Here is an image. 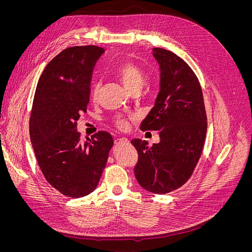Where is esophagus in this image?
<instances>
[{"instance_id":"esophagus-1","label":"esophagus","mask_w":252,"mask_h":252,"mask_svg":"<svg viewBox=\"0 0 252 252\" xmlns=\"http://www.w3.org/2000/svg\"><path fill=\"white\" fill-rule=\"evenodd\" d=\"M129 141L126 139V138H125V137H123V138H119V139H116L115 140V143L116 144H127Z\"/></svg>"}]
</instances>
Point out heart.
<instances>
[{
  "mask_svg": "<svg viewBox=\"0 0 252 252\" xmlns=\"http://www.w3.org/2000/svg\"><path fill=\"white\" fill-rule=\"evenodd\" d=\"M115 74L121 79V82L130 92L139 90L144 82V72L138 64L131 61H125L119 63L115 68ZM100 85L96 83L92 89V97L96 99L99 94ZM130 118H135L134 115H130ZM114 124L119 129H126L128 127V121L125 117H118L114 121Z\"/></svg>",
  "mask_w": 252,
  "mask_h": 252,
  "instance_id": "obj_1",
  "label": "heart"
}]
</instances>
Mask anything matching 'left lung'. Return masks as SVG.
<instances>
[{
  "mask_svg": "<svg viewBox=\"0 0 252 252\" xmlns=\"http://www.w3.org/2000/svg\"><path fill=\"white\" fill-rule=\"evenodd\" d=\"M160 66V91L142 130H159V143L131 140L138 151L135 177L145 190L165 194L179 189L192 176L201 156L207 129L202 89L182 58L153 48Z\"/></svg>",
  "mask_w": 252,
  "mask_h": 252,
  "instance_id": "8db88e82",
  "label": "left lung"
}]
</instances>
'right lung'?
Masks as SVG:
<instances>
[{
    "mask_svg": "<svg viewBox=\"0 0 252 252\" xmlns=\"http://www.w3.org/2000/svg\"><path fill=\"white\" fill-rule=\"evenodd\" d=\"M104 53L97 46H74L53 58L36 85L30 136L39 168L53 188L78 198L94 191L113 145L99 130L91 138L76 131L90 102L93 68Z\"/></svg>",
    "mask_w": 252,
    "mask_h": 252,
    "instance_id": "right-lung-1",
    "label": "right lung"
}]
</instances>
